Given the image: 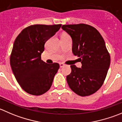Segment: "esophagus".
Returning <instances> with one entry per match:
<instances>
[{"label":"esophagus","instance_id":"1","mask_svg":"<svg viewBox=\"0 0 122 122\" xmlns=\"http://www.w3.org/2000/svg\"><path fill=\"white\" fill-rule=\"evenodd\" d=\"M64 66H65V65L63 63H60V67H61V68H62V67H63Z\"/></svg>","mask_w":122,"mask_h":122}]
</instances>
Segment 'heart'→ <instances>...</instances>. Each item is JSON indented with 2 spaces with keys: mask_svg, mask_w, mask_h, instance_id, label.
Segmentation results:
<instances>
[{
  "mask_svg": "<svg viewBox=\"0 0 122 122\" xmlns=\"http://www.w3.org/2000/svg\"><path fill=\"white\" fill-rule=\"evenodd\" d=\"M70 37L69 35L67 34V33H63L61 35V38H65V37Z\"/></svg>",
  "mask_w": 122,
  "mask_h": 122,
  "instance_id": "1",
  "label": "heart"
}]
</instances>
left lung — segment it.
I'll return each instance as SVG.
<instances>
[{"label":"left lung","mask_w":122,"mask_h":122,"mask_svg":"<svg viewBox=\"0 0 122 122\" xmlns=\"http://www.w3.org/2000/svg\"><path fill=\"white\" fill-rule=\"evenodd\" d=\"M61 28L73 41L72 51L79 57L81 68L70 66L67 76L70 88L77 95L89 96L104 83L110 64V56L104 39L97 30L85 24L63 25Z\"/></svg>","instance_id":"1"}]
</instances>
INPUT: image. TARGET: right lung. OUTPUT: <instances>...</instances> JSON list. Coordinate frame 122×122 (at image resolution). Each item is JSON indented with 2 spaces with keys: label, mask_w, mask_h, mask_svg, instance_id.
I'll return each mask as SVG.
<instances>
[{
  "label": "right lung",
  "mask_w": 122,
  "mask_h": 122,
  "mask_svg": "<svg viewBox=\"0 0 122 122\" xmlns=\"http://www.w3.org/2000/svg\"><path fill=\"white\" fill-rule=\"evenodd\" d=\"M61 24H35L26 27L16 37L10 56L12 70L21 88L33 95H41L51 87L60 64L41 60L45 44Z\"/></svg>",
  "instance_id": "obj_1"
}]
</instances>
